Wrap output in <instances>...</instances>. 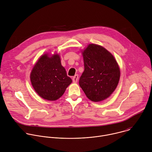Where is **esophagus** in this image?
I'll use <instances>...</instances> for the list:
<instances>
[{
    "label": "esophagus",
    "instance_id": "esophagus-1",
    "mask_svg": "<svg viewBox=\"0 0 152 152\" xmlns=\"http://www.w3.org/2000/svg\"><path fill=\"white\" fill-rule=\"evenodd\" d=\"M78 79H79V76L78 75H75L73 78H72V80H73V83H77V81H78Z\"/></svg>",
    "mask_w": 152,
    "mask_h": 152
}]
</instances>
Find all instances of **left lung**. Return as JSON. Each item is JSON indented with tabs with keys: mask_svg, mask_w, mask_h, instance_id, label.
<instances>
[{
	"mask_svg": "<svg viewBox=\"0 0 152 152\" xmlns=\"http://www.w3.org/2000/svg\"><path fill=\"white\" fill-rule=\"evenodd\" d=\"M82 54L85 70L79 79V85L92 102L104 100L118 86L119 66L113 55L99 45L89 44Z\"/></svg>",
	"mask_w": 152,
	"mask_h": 152,
	"instance_id": "8db88e82",
	"label": "left lung"
}]
</instances>
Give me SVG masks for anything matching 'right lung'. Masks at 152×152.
I'll return each instance as SVG.
<instances>
[{
	"label": "right lung",
	"instance_id": "1",
	"mask_svg": "<svg viewBox=\"0 0 152 152\" xmlns=\"http://www.w3.org/2000/svg\"><path fill=\"white\" fill-rule=\"evenodd\" d=\"M30 80L33 88L43 99L54 101L61 97L72 83L65 69L61 66L59 55L49 57L42 56L34 66Z\"/></svg>",
	"mask_w": 152,
	"mask_h": 152
}]
</instances>
